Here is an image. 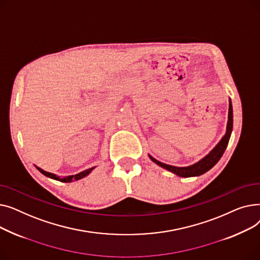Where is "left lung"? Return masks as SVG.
I'll return each mask as SVG.
<instances>
[{
    "label": "left lung",
    "instance_id": "obj_1",
    "mask_svg": "<svg viewBox=\"0 0 260 260\" xmlns=\"http://www.w3.org/2000/svg\"><path fill=\"white\" fill-rule=\"evenodd\" d=\"M232 129H233V106H232L231 99H229V116H228V124H226L225 134L221 138V140L218 142L216 144V146L212 149V151L207 156H204L201 160L194 163V165H192V166L179 168V167H174V166L166 165V163H162V162L158 161L157 159H155L154 157H152L151 155H148V157L151 158V160L153 162H155L156 165H158L159 167L166 169L169 172H172L173 174H175L177 176L183 177V178H187V177L200 176L204 173H207L208 171H210L216 165V163L220 160V158L222 157L225 148L228 146L231 134H232Z\"/></svg>",
    "mask_w": 260,
    "mask_h": 260
}]
</instances>
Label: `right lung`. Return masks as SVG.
Masks as SVG:
<instances>
[{
	"instance_id": "obj_1",
	"label": "right lung",
	"mask_w": 260,
	"mask_h": 260,
	"mask_svg": "<svg viewBox=\"0 0 260 260\" xmlns=\"http://www.w3.org/2000/svg\"><path fill=\"white\" fill-rule=\"evenodd\" d=\"M35 167L38 169V171H39L40 173H42L44 176L48 177V178H51V179H54V180H58V181H61V182H73V181H76V180H80V179H82V178H84V177H86L88 174H90L91 171L95 168V167H93V168L87 169V170H85V171H83V172H81V173H79V174H76V175L60 177V176H57L56 174L48 173V172H46V171H44V170H42V169H40V168L37 167V166H35Z\"/></svg>"
}]
</instances>
